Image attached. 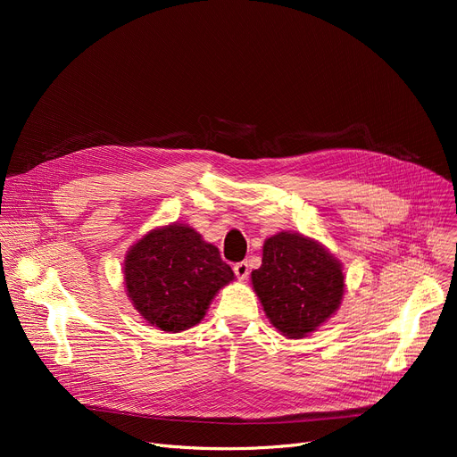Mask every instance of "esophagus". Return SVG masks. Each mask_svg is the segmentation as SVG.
<instances>
[{"instance_id":"obj_1","label":"esophagus","mask_w":457,"mask_h":457,"mask_svg":"<svg viewBox=\"0 0 457 457\" xmlns=\"http://www.w3.org/2000/svg\"><path fill=\"white\" fill-rule=\"evenodd\" d=\"M233 272H235V276H237L238 279H246L248 274H250L248 261H238V262H235V265H233Z\"/></svg>"}]
</instances>
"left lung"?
<instances>
[{
  "label": "left lung",
  "instance_id": "1",
  "mask_svg": "<svg viewBox=\"0 0 457 457\" xmlns=\"http://www.w3.org/2000/svg\"><path fill=\"white\" fill-rule=\"evenodd\" d=\"M253 289L270 322L291 339L317 329L337 311L345 276L339 261L298 233H278L262 246Z\"/></svg>",
  "mask_w": 457,
  "mask_h": 457
}]
</instances>
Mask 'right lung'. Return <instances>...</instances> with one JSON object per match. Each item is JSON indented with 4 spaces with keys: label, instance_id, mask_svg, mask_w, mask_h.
Returning <instances> with one entry per match:
<instances>
[{
    "label": "right lung",
    "instance_id": "right-lung-1",
    "mask_svg": "<svg viewBox=\"0 0 457 457\" xmlns=\"http://www.w3.org/2000/svg\"><path fill=\"white\" fill-rule=\"evenodd\" d=\"M128 295L138 313L162 331L198 324L216 291L233 279L219 248L187 226L155 229L126 257Z\"/></svg>",
    "mask_w": 457,
    "mask_h": 457
}]
</instances>
